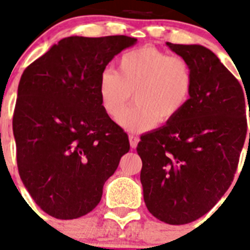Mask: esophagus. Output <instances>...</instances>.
I'll list each match as a JSON object with an SVG mask.
<instances>
[{"mask_svg": "<svg viewBox=\"0 0 250 250\" xmlns=\"http://www.w3.org/2000/svg\"><path fill=\"white\" fill-rule=\"evenodd\" d=\"M128 139H129V144H131V148H136L140 139H139L137 136H135V135H129Z\"/></svg>", "mask_w": 250, "mask_h": 250, "instance_id": "esophagus-1", "label": "esophagus"}]
</instances>
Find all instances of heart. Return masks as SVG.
<instances>
[{
  "mask_svg": "<svg viewBox=\"0 0 250 250\" xmlns=\"http://www.w3.org/2000/svg\"><path fill=\"white\" fill-rule=\"evenodd\" d=\"M192 89L193 75L188 62L154 46L125 53L118 60L117 71L106 68L97 85L101 107L117 122L134 92L137 104L121 120L122 127L131 132L172 121L187 107Z\"/></svg>",
  "mask_w": 250,
  "mask_h": 250,
  "instance_id": "heart-1",
  "label": "heart"
}]
</instances>
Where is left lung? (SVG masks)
I'll return each mask as SVG.
<instances>
[{
  "label": "left lung",
  "instance_id": "obj_1",
  "mask_svg": "<svg viewBox=\"0 0 250 250\" xmlns=\"http://www.w3.org/2000/svg\"><path fill=\"white\" fill-rule=\"evenodd\" d=\"M166 45L190 66L192 96L178 117L143 135L136 150L148 210L165 223L186 225L205 215L232 183L247 136L249 92L210 49Z\"/></svg>",
  "mask_w": 250,
  "mask_h": 250
}]
</instances>
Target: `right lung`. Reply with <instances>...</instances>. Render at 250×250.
I'll use <instances>...</instances> for the list:
<instances>
[{
    "label": "right lung",
    "mask_w": 250,
    "mask_h": 250,
    "mask_svg": "<svg viewBox=\"0 0 250 250\" xmlns=\"http://www.w3.org/2000/svg\"><path fill=\"white\" fill-rule=\"evenodd\" d=\"M128 36L64 37L21 74L13 118L19 175L57 219L83 217L129 150L128 136L101 107L98 79Z\"/></svg>",
    "instance_id": "add662e5"
}]
</instances>
